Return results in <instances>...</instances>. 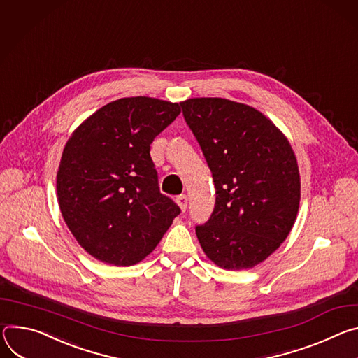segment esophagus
Returning <instances> with one entry per match:
<instances>
[{"instance_id": "34e87169", "label": "esophagus", "mask_w": 358, "mask_h": 358, "mask_svg": "<svg viewBox=\"0 0 358 358\" xmlns=\"http://www.w3.org/2000/svg\"><path fill=\"white\" fill-rule=\"evenodd\" d=\"M176 202H178V205L180 206L182 212H185L186 208H187V196H186V194H179V196L176 197Z\"/></svg>"}]
</instances>
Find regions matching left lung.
I'll list each match as a JSON object with an SVG mask.
<instances>
[{"mask_svg": "<svg viewBox=\"0 0 358 358\" xmlns=\"http://www.w3.org/2000/svg\"><path fill=\"white\" fill-rule=\"evenodd\" d=\"M210 168L216 202L196 236L222 268H250L289 236L300 203V175L286 136L255 108L222 98L180 102Z\"/></svg>", "mask_w": 358, "mask_h": 358, "instance_id": "1", "label": "left lung"}]
</instances>
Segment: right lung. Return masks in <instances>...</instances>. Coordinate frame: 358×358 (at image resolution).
<instances>
[{
	"instance_id": "add662e5",
	"label": "right lung",
	"mask_w": 358,
	"mask_h": 358,
	"mask_svg": "<svg viewBox=\"0 0 358 358\" xmlns=\"http://www.w3.org/2000/svg\"><path fill=\"white\" fill-rule=\"evenodd\" d=\"M180 113L148 96L113 101L68 139L57 175L62 217L95 259L132 266L145 259L180 213L159 190L150 143Z\"/></svg>"
}]
</instances>
